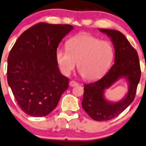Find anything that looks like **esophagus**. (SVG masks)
<instances>
[{
    "instance_id": "esophagus-1",
    "label": "esophagus",
    "mask_w": 146,
    "mask_h": 146,
    "mask_svg": "<svg viewBox=\"0 0 146 146\" xmlns=\"http://www.w3.org/2000/svg\"><path fill=\"white\" fill-rule=\"evenodd\" d=\"M69 85L70 86L74 87V86H78V84L77 83V82H75V81H71V82H69Z\"/></svg>"
}]
</instances>
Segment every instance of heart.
I'll list each match as a JSON object with an SVG mask.
<instances>
[{
	"instance_id": "obj_1",
	"label": "heart",
	"mask_w": 146,
	"mask_h": 146,
	"mask_svg": "<svg viewBox=\"0 0 146 146\" xmlns=\"http://www.w3.org/2000/svg\"><path fill=\"white\" fill-rule=\"evenodd\" d=\"M114 58L113 45L89 34H81L70 38L67 49L58 48L56 60L64 75H68L78 63V71L85 80H97L103 76Z\"/></svg>"
}]
</instances>
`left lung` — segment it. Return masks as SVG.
<instances>
[{
    "instance_id": "obj_1",
    "label": "left lung",
    "mask_w": 146,
    "mask_h": 146,
    "mask_svg": "<svg viewBox=\"0 0 146 146\" xmlns=\"http://www.w3.org/2000/svg\"><path fill=\"white\" fill-rule=\"evenodd\" d=\"M111 38L115 50L114 64L100 80L84 85L82 105L86 113L96 121L111 120L120 114L135 99L137 87L141 77L137 51L120 31L99 29ZM122 78L126 79L128 91L126 95L116 102L105 99V90Z\"/></svg>"
}]
</instances>
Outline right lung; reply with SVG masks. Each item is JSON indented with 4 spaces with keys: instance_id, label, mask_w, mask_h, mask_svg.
Here are the masks:
<instances>
[{
    "instance_id": "1",
    "label": "right lung",
    "mask_w": 146,
    "mask_h": 146,
    "mask_svg": "<svg viewBox=\"0 0 146 146\" xmlns=\"http://www.w3.org/2000/svg\"><path fill=\"white\" fill-rule=\"evenodd\" d=\"M73 29L68 24L38 23L24 31L12 47L7 60L8 84L27 115H48L67 90L68 78L60 71L56 51Z\"/></svg>"
}]
</instances>
